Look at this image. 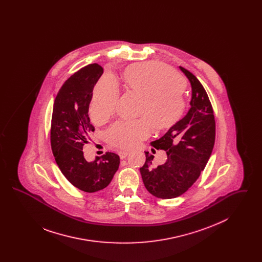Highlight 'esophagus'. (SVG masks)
Wrapping results in <instances>:
<instances>
[{"mask_svg": "<svg viewBox=\"0 0 262 262\" xmlns=\"http://www.w3.org/2000/svg\"><path fill=\"white\" fill-rule=\"evenodd\" d=\"M118 154L121 159H125V157L128 155V152L127 151H119Z\"/></svg>", "mask_w": 262, "mask_h": 262, "instance_id": "34e87169", "label": "esophagus"}]
</instances>
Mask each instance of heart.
<instances>
[{
	"instance_id": "obj_1",
	"label": "heart",
	"mask_w": 262,
	"mask_h": 262,
	"mask_svg": "<svg viewBox=\"0 0 262 262\" xmlns=\"http://www.w3.org/2000/svg\"><path fill=\"white\" fill-rule=\"evenodd\" d=\"M126 85L141 96L135 121L118 122L106 132L109 144L130 149L149 137L152 125L165 129L178 123L186 109V82L168 64L159 62H137L124 72ZM120 96V88L112 76L100 78L93 90L90 113L94 120L104 121L112 116Z\"/></svg>"
}]
</instances>
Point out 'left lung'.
Masks as SVG:
<instances>
[{"instance_id": "left-lung-1", "label": "left lung", "mask_w": 262, "mask_h": 262, "mask_svg": "<svg viewBox=\"0 0 262 262\" xmlns=\"http://www.w3.org/2000/svg\"><path fill=\"white\" fill-rule=\"evenodd\" d=\"M180 69L191 84L190 109L185 118L151 143L154 148L166 151V162L156 167L152 164L154 156L145 152V163L139 169L146 189L162 200L182 195L196 182L215 142L216 125L209 97L194 75L183 67Z\"/></svg>"}]
</instances>
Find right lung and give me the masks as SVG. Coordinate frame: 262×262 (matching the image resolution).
Returning a JSON list of instances; mask_svg holds the SVG:
<instances>
[{"instance_id": "1", "label": "right lung", "mask_w": 262, "mask_h": 262, "mask_svg": "<svg viewBox=\"0 0 262 262\" xmlns=\"http://www.w3.org/2000/svg\"><path fill=\"white\" fill-rule=\"evenodd\" d=\"M102 74L100 64L90 63L71 75L56 96L51 120V147L57 165L74 187L89 193L108 187L120 164V157L113 152L88 162L82 151L95 130L88 109Z\"/></svg>"}]
</instances>
